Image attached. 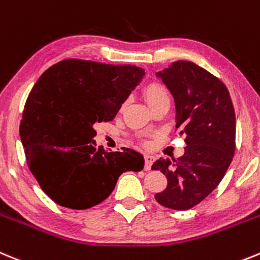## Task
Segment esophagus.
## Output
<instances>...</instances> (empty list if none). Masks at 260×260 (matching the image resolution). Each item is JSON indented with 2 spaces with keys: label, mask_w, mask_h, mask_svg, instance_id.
<instances>
[{
  "label": "esophagus",
  "mask_w": 260,
  "mask_h": 260,
  "mask_svg": "<svg viewBox=\"0 0 260 260\" xmlns=\"http://www.w3.org/2000/svg\"><path fill=\"white\" fill-rule=\"evenodd\" d=\"M154 162V155H150V154H146L145 155V171H150L151 165Z\"/></svg>",
  "instance_id": "34e87169"
}]
</instances>
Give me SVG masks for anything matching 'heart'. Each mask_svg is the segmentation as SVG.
Returning <instances> with one entry per match:
<instances>
[{"label":"heart","mask_w":260,"mask_h":260,"mask_svg":"<svg viewBox=\"0 0 260 260\" xmlns=\"http://www.w3.org/2000/svg\"><path fill=\"white\" fill-rule=\"evenodd\" d=\"M144 95L146 98L147 104L154 106L158 102L163 101V100H170V93L165 85L159 83H151L149 85L145 86Z\"/></svg>","instance_id":"obj_1"}]
</instances>
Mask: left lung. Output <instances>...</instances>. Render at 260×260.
Returning <instances> with one entry per match:
<instances>
[{
	"label": "left lung",
	"mask_w": 260,
	"mask_h": 260,
	"mask_svg": "<svg viewBox=\"0 0 260 260\" xmlns=\"http://www.w3.org/2000/svg\"><path fill=\"white\" fill-rule=\"evenodd\" d=\"M156 75L174 95L176 129L186 147L180 158H159L151 167L168 181L155 200L167 209L189 210L219 185L232 162L235 109L223 81L196 63L177 60Z\"/></svg>",
	"instance_id": "8db88e82"
}]
</instances>
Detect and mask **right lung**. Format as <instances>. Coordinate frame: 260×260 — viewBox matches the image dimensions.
<instances>
[{
	"label": "right lung",
	"mask_w": 260,
	"mask_h": 260,
	"mask_svg": "<svg viewBox=\"0 0 260 260\" xmlns=\"http://www.w3.org/2000/svg\"><path fill=\"white\" fill-rule=\"evenodd\" d=\"M141 67L70 58L46 70L32 88L20 120L27 165L50 200L85 210L101 203L125 171H141L132 149L97 146L94 125L111 121L144 78Z\"/></svg>",
	"instance_id": "right-lung-1"
}]
</instances>
